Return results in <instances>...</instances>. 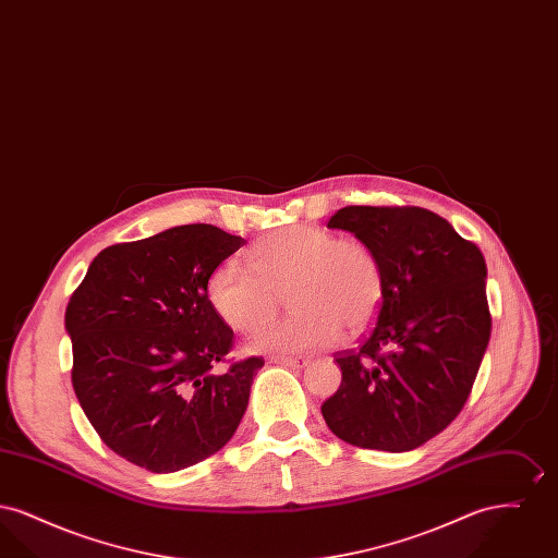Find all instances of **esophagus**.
<instances>
[{
    "instance_id": "esophagus-1",
    "label": "esophagus",
    "mask_w": 558,
    "mask_h": 558,
    "mask_svg": "<svg viewBox=\"0 0 558 558\" xmlns=\"http://www.w3.org/2000/svg\"><path fill=\"white\" fill-rule=\"evenodd\" d=\"M274 364H280V366H289V368H303L310 364L307 357H291V355H278V357H271Z\"/></svg>"
}]
</instances>
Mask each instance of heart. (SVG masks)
<instances>
[{"label":"heart","instance_id":"b5f03b06","mask_svg":"<svg viewBox=\"0 0 558 558\" xmlns=\"http://www.w3.org/2000/svg\"><path fill=\"white\" fill-rule=\"evenodd\" d=\"M248 267L213 269V310L242 335L264 330L289 294L292 314L253 341V351H312L332 345L343 328L366 330L383 303V269L366 242L337 239L314 223L271 230L246 253Z\"/></svg>","mask_w":558,"mask_h":558}]
</instances>
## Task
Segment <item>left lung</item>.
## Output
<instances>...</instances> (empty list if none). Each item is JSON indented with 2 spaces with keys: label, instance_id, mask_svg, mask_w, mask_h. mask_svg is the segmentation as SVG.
Returning a JSON list of instances; mask_svg holds the SVG:
<instances>
[{
  "label": "left lung",
  "instance_id": "obj_1",
  "mask_svg": "<svg viewBox=\"0 0 558 558\" xmlns=\"http://www.w3.org/2000/svg\"><path fill=\"white\" fill-rule=\"evenodd\" d=\"M328 228L371 246L385 291L362 345L335 355L343 380L322 416L351 446L416 450L450 425L473 389L492 332L485 259L421 207H345Z\"/></svg>",
  "mask_w": 558,
  "mask_h": 558
}]
</instances>
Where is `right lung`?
I'll use <instances>...</instances> for the list:
<instances>
[{
  "label": "right lung",
  "mask_w": 558,
  "mask_h": 558,
  "mask_svg": "<svg viewBox=\"0 0 558 558\" xmlns=\"http://www.w3.org/2000/svg\"><path fill=\"white\" fill-rule=\"evenodd\" d=\"M242 244L209 223L112 244L66 305L81 408L110 450L150 473L209 458L244 416L264 360L213 372L234 332L207 294L213 269Z\"/></svg>",
  "instance_id": "1"
}]
</instances>
